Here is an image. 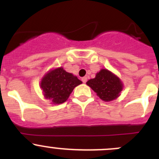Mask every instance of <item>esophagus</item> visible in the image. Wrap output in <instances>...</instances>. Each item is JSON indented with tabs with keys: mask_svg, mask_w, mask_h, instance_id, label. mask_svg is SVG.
I'll return each instance as SVG.
<instances>
[{
	"mask_svg": "<svg viewBox=\"0 0 159 159\" xmlns=\"http://www.w3.org/2000/svg\"><path fill=\"white\" fill-rule=\"evenodd\" d=\"M87 80H88L87 77H83V78H81V81H83V83H86V81H87Z\"/></svg>",
	"mask_w": 159,
	"mask_h": 159,
	"instance_id": "34e87169",
	"label": "esophagus"
}]
</instances>
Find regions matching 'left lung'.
<instances>
[{
  "instance_id": "obj_1",
  "label": "left lung",
  "mask_w": 159,
  "mask_h": 159,
  "mask_svg": "<svg viewBox=\"0 0 159 159\" xmlns=\"http://www.w3.org/2000/svg\"><path fill=\"white\" fill-rule=\"evenodd\" d=\"M86 84L105 102L117 98L123 89L119 78L107 69H102L98 72L95 78L90 79Z\"/></svg>"
}]
</instances>
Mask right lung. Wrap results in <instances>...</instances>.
<instances>
[{"instance_id":"1","label":"right lung","mask_w":159,"mask_h":159,"mask_svg":"<svg viewBox=\"0 0 159 159\" xmlns=\"http://www.w3.org/2000/svg\"><path fill=\"white\" fill-rule=\"evenodd\" d=\"M82 83L76 76L64 70L62 67L48 72L41 81V88L45 98L54 105L64 103L76 86Z\"/></svg>"}]
</instances>
